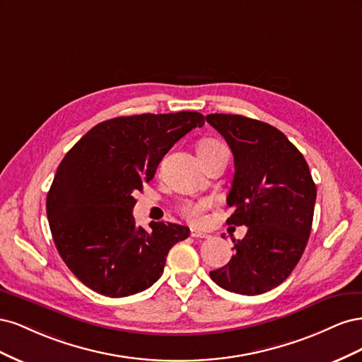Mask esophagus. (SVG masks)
Segmentation results:
<instances>
[{"label": "esophagus", "mask_w": 362, "mask_h": 362, "mask_svg": "<svg viewBox=\"0 0 362 362\" xmlns=\"http://www.w3.org/2000/svg\"><path fill=\"white\" fill-rule=\"evenodd\" d=\"M190 235H192V237H194V238H206V237H208V234H206V233L198 231V229H194V228H192V229H190Z\"/></svg>", "instance_id": "obj_1"}]
</instances>
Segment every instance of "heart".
I'll use <instances>...</instances> for the list:
<instances>
[{
	"instance_id": "obj_1",
	"label": "heart",
	"mask_w": 362,
	"mask_h": 362,
	"mask_svg": "<svg viewBox=\"0 0 362 362\" xmlns=\"http://www.w3.org/2000/svg\"><path fill=\"white\" fill-rule=\"evenodd\" d=\"M218 146H223V144H221V141H217V140H204L199 145V154H202V152H206V151H211L214 148H218ZM210 205H211V202L208 199H202L198 202L187 201L181 205L180 210H181V214L187 218V221L199 222L202 211L206 210Z\"/></svg>"
}]
</instances>
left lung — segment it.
Returning <instances> with one entry per match:
<instances>
[{
	"mask_svg": "<svg viewBox=\"0 0 362 362\" xmlns=\"http://www.w3.org/2000/svg\"><path fill=\"white\" fill-rule=\"evenodd\" d=\"M205 119L234 154L226 223L247 226L245 238H233V258L210 278L233 293H266L290 276L308 243L317 196L308 163L286 134L261 120L221 113Z\"/></svg>",
	"mask_w": 362,
	"mask_h": 362,
	"instance_id": "obj_1",
	"label": "left lung"
}]
</instances>
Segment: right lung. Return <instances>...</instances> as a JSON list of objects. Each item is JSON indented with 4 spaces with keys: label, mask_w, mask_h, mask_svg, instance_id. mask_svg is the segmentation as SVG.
Instances as JSON below:
<instances>
[{
    "label": "right lung",
    "mask_w": 362,
    "mask_h": 362,
    "mask_svg": "<svg viewBox=\"0 0 362 362\" xmlns=\"http://www.w3.org/2000/svg\"><path fill=\"white\" fill-rule=\"evenodd\" d=\"M205 124L198 112L120 116L95 125L57 168L47 196L52 240L64 264L90 290L124 298L161 276L187 226L136 225L134 194L154 178L177 141Z\"/></svg>",
    "instance_id": "add662e5"
}]
</instances>
